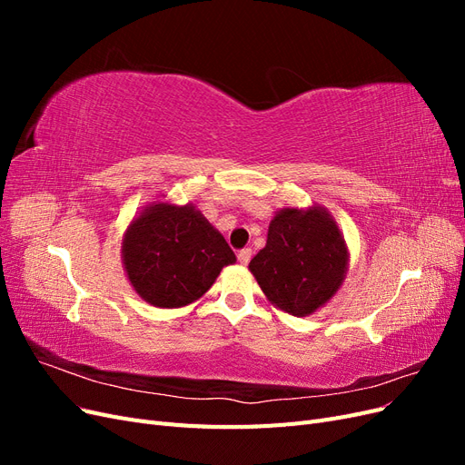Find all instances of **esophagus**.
I'll return each instance as SVG.
<instances>
[{
    "instance_id": "1",
    "label": "esophagus",
    "mask_w": 465,
    "mask_h": 465,
    "mask_svg": "<svg viewBox=\"0 0 465 465\" xmlns=\"http://www.w3.org/2000/svg\"><path fill=\"white\" fill-rule=\"evenodd\" d=\"M250 258H252V250L250 248H244V250L238 252V262H241L242 265H246L250 262Z\"/></svg>"
}]
</instances>
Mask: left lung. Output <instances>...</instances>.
<instances>
[{"label": "left lung", "mask_w": 465, "mask_h": 465, "mask_svg": "<svg viewBox=\"0 0 465 465\" xmlns=\"http://www.w3.org/2000/svg\"><path fill=\"white\" fill-rule=\"evenodd\" d=\"M248 270L275 308L302 318L326 306L343 285L349 248L326 207H283Z\"/></svg>", "instance_id": "left-lung-1"}]
</instances>
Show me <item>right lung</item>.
I'll return each instance as SVG.
<instances>
[{
  "mask_svg": "<svg viewBox=\"0 0 465 465\" xmlns=\"http://www.w3.org/2000/svg\"><path fill=\"white\" fill-rule=\"evenodd\" d=\"M234 262L227 241L193 203L151 202L122 238L130 285L157 308H182L202 299L223 267Z\"/></svg>",
  "mask_w": 465,
  "mask_h": 465,
  "instance_id": "obj_1",
  "label": "right lung"
}]
</instances>
